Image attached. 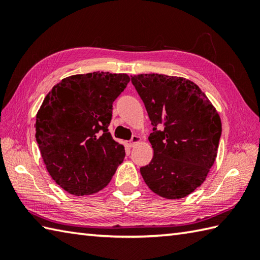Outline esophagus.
Returning <instances> with one entry per match:
<instances>
[{"label":"esophagus","mask_w":260,"mask_h":260,"mask_svg":"<svg viewBox=\"0 0 260 260\" xmlns=\"http://www.w3.org/2000/svg\"><path fill=\"white\" fill-rule=\"evenodd\" d=\"M140 141H141V137L137 136V135H134L128 142H127V144H128L129 147H132V146H134V145L136 144V143L140 142Z\"/></svg>","instance_id":"esophagus-1"}]
</instances>
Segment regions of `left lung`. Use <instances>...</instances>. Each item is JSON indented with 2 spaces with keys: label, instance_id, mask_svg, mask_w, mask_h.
I'll use <instances>...</instances> for the list:
<instances>
[{
  "label": "left lung",
  "instance_id": "8db88e82",
  "mask_svg": "<svg viewBox=\"0 0 260 260\" xmlns=\"http://www.w3.org/2000/svg\"><path fill=\"white\" fill-rule=\"evenodd\" d=\"M153 125L154 155L140 169L157 196L181 199L200 186L217 157L221 120L194 82L181 77H132Z\"/></svg>",
  "mask_w": 260,
  "mask_h": 260
}]
</instances>
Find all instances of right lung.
<instances>
[{
  "mask_svg": "<svg viewBox=\"0 0 260 260\" xmlns=\"http://www.w3.org/2000/svg\"><path fill=\"white\" fill-rule=\"evenodd\" d=\"M128 82L126 74L70 76L53 86L39 109L36 140L43 162L70 194L101 191L124 161V146L108 126L113 103Z\"/></svg>",
  "mask_w": 260,
  "mask_h": 260,
  "instance_id": "add662e5",
  "label": "right lung"
}]
</instances>
